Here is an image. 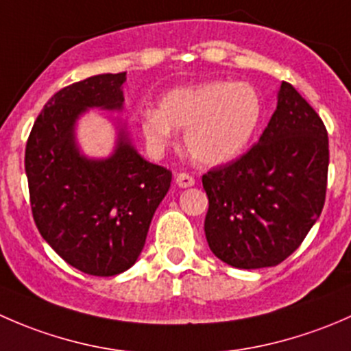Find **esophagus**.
<instances>
[{"mask_svg":"<svg viewBox=\"0 0 351 351\" xmlns=\"http://www.w3.org/2000/svg\"><path fill=\"white\" fill-rule=\"evenodd\" d=\"M175 182L180 189H189V186L195 185V180H193V176H190L189 173H178L175 178Z\"/></svg>","mask_w":351,"mask_h":351,"instance_id":"obj_1","label":"esophagus"}]
</instances>
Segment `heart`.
<instances>
[{
    "mask_svg": "<svg viewBox=\"0 0 351 351\" xmlns=\"http://www.w3.org/2000/svg\"><path fill=\"white\" fill-rule=\"evenodd\" d=\"M263 119V100L254 86L236 81H207L173 88L147 108L141 130L147 146L162 151L173 129L186 130L185 147L202 166H224L241 158L253 143Z\"/></svg>",
    "mask_w": 351,
    "mask_h": 351,
    "instance_id": "obj_1",
    "label": "heart"
}]
</instances>
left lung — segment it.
<instances>
[{"label":"left lung","mask_w":351,"mask_h":351,"mask_svg":"<svg viewBox=\"0 0 351 351\" xmlns=\"http://www.w3.org/2000/svg\"><path fill=\"white\" fill-rule=\"evenodd\" d=\"M328 165L323 120L284 81L260 141L238 161L202 176L212 253L244 270L284 261L319 219Z\"/></svg>","instance_id":"8db88e82"}]
</instances>
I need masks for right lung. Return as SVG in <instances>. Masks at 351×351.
<instances>
[{
	"label": "right lung",
	"mask_w": 351,
	"mask_h": 351,
	"mask_svg": "<svg viewBox=\"0 0 351 351\" xmlns=\"http://www.w3.org/2000/svg\"><path fill=\"white\" fill-rule=\"evenodd\" d=\"M125 80L127 73H108L62 88L38 113L25 149L38 232L66 263L97 277L136 263L171 185V171L137 153L120 120H112L115 146L107 158H90L77 144L84 113L123 112Z\"/></svg>",
	"instance_id": "1"
}]
</instances>
